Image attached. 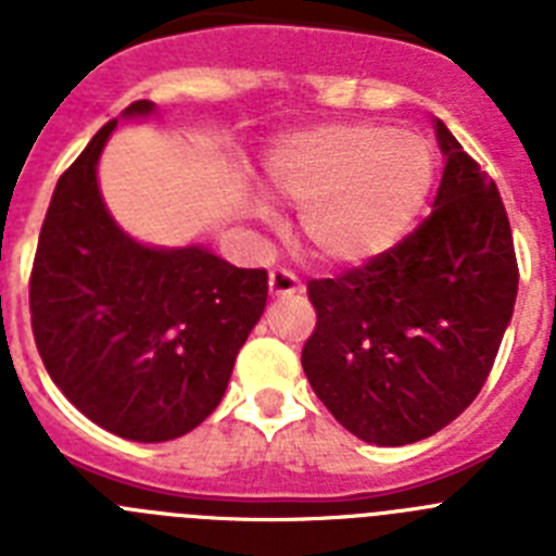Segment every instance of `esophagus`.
Segmentation results:
<instances>
[{
  "label": "esophagus",
  "instance_id": "1",
  "mask_svg": "<svg viewBox=\"0 0 556 556\" xmlns=\"http://www.w3.org/2000/svg\"><path fill=\"white\" fill-rule=\"evenodd\" d=\"M301 292V281L294 278V273H289V269L278 267L269 273V294L273 298H289V294Z\"/></svg>",
  "mask_w": 556,
  "mask_h": 556
}]
</instances>
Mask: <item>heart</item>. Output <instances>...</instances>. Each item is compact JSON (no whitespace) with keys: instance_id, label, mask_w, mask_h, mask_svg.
Returning a JSON list of instances; mask_svg holds the SVG:
<instances>
[{"instance_id":"obj_1","label":"heart","mask_w":556,"mask_h":556,"mask_svg":"<svg viewBox=\"0 0 556 556\" xmlns=\"http://www.w3.org/2000/svg\"><path fill=\"white\" fill-rule=\"evenodd\" d=\"M434 169V150L417 132L326 125L278 141L264 178L275 198L303 208V239L317 258L362 267L409 233Z\"/></svg>"}]
</instances>
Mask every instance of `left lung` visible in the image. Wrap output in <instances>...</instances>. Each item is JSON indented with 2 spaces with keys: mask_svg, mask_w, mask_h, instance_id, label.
Segmentation results:
<instances>
[{
  "mask_svg": "<svg viewBox=\"0 0 556 556\" xmlns=\"http://www.w3.org/2000/svg\"><path fill=\"white\" fill-rule=\"evenodd\" d=\"M445 169L434 211L406 239L308 281L317 326L308 384L339 424L376 445L437 434L473 404L513 320L518 262L488 172L434 122Z\"/></svg>",
  "mask_w": 556,
  "mask_h": 556,
  "instance_id": "left-lung-1",
  "label": "left lung"
}]
</instances>
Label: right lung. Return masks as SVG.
I'll list each match as a JSON object with an SVG mask.
<instances>
[{"mask_svg": "<svg viewBox=\"0 0 556 556\" xmlns=\"http://www.w3.org/2000/svg\"><path fill=\"white\" fill-rule=\"evenodd\" d=\"M150 100L122 116H147ZM108 122L61 175L29 275L49 378L97 426L136 443L198 429L267 306V269L211 250L147 248L113 223L97 184Z\"/></svg>", "mask_w": 556, "mask_h": 556, "instance_id": "1", "label": "right lung"}]
</instances>
